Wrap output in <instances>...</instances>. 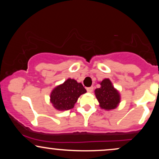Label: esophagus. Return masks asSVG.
<instances>
[{
    "instance_id": "1",
    "label": "esophagus",
    "mask_w": 159,
    "mask_h": 159,
    "mask_svg": "<svg viewBox=\"0 0 159 159\" xmlns=\"http://www.w3.org/2000/svg\"><path fill=\"white\" fill-rule=\"evenodd\" d=\"M87 92L89 93H92L93 90V87H87Z\"/></svg>"
}]
</instances>
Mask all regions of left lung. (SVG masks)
Returning a JSON list of instances; mask_svg holds the SVG:
<instances>
[{"label": "left lung", "mask_w": 159, "mask_h": 159, "mask_svg": "<svg viewBox=\"0 0 159 159\" xmlns=\"http://www.w3.org/2000/svg\"><path fill=\"white\" fill-rule=\"evenodd\" d=\"M101 87L95 90V95L99 102V106L105 110L116 108L120 102L119 92L114 88L108 78L100 82Z\"/></svg>", "instance_id": "1"}]
</instances>
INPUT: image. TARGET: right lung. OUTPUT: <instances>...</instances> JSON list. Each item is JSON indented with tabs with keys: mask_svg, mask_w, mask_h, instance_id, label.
<instances>
[{
	"mask_svg": "<svg viewBox=\"0 0 159 159\" xmlns=\"http://www.w3.org/2000/svg\"><path fill=\"white\" fill-rule=\"evenodd\" d=\"M87 92L81 83L68 78L64 83L57 86L52 91L50 101L58 111H67L74 107L78 98Z\"/></svg>",
	"mask_w": 159,
	"mask_h": 159,
	"instance_id": "1",
	"label": "right lung"
}]
</instances>
